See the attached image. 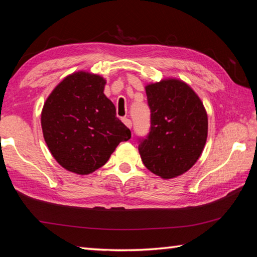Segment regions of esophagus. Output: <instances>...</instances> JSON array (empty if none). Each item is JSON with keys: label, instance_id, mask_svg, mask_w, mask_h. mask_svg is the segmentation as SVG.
Wrapping results in <instances>:
<instances>
[{"label": "esophagus", "instance_id": "34e87169", "mask_svg": "<svg viewBox=\"0 0 257 257\" xmlns=\"http://www.w3.org/2000/svg\"><path fill=\"white\" fill-rule=\"evenodd\" d=\"M122 122L127 125L128 128H132V125H133V123H132V121H130L128 118H123L122 119Z\"/></svg>", "mask_w": 257, "mask_h": 257}]
</instances>
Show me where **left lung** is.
I'll list each match as a JSON object with an SVG mask.
<instances>
[{"label": "left lung", "mask_w": 257, "mask_h": 257, "mask_svg": "<svg viewBox=\"0 0 257 257\" xmlns=\"http://www.w3.org/2000/svg\"><path fill=\"white\" fill-rule=\"evenodd\" d=\"M151 132L138 146L143 163L154 175L171 179L197 162L206 144L208 121L203 102L177 78L145 86Z\"/></svg>", "instance_id": "1"}]
</instances>
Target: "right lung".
Wrapping results in <instances>:
<instances>
[{
    "instance_id": "1",
    "label": "right lung",
    "mask_w": 257,
    "mask_h": 257,
    "mask_svg": "<svg viewBox=\"0 0 257 257\" xmlns=\"http://www.w3.org/2000/svg\"><path fill=\"white\" fill-rule=\"evenodd\" d=\"M105 84L99 75L73 72L56 85L43 106L46 145L56 162L76 175L103 167L116 146L132 137L104 94Z\"/></svg>"
}]
</instances>
